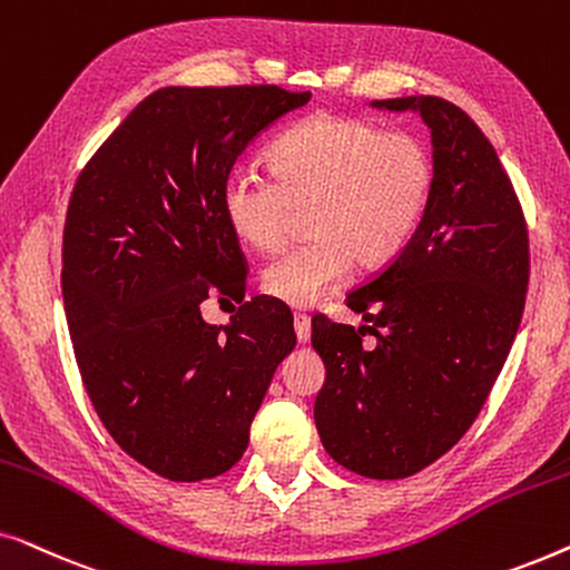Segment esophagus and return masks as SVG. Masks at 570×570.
Here are the masks:
<instances>
[{
	"mask_svg": "<svg viewBox=\"0 0 570 570\" xmlns=\"http://www.w3.org/2000/svg\"><path fill=\"white\" fill-rule=\"evenodd\" d=\"M295 337L298 342L311 340V318L306 314H295Z\"/></svg>",
	"mask_w": 570,
	"mask_h": 570,
	"instance_id": "1",
	"label": "esophagus"
}]
</instances>
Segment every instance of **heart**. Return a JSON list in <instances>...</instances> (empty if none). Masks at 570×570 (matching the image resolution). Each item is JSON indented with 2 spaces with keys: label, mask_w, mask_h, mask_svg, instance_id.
<instances>
[{
  "label": "heart",
  "mask_w": 570,
  "mask_h": 570,
  "mask_svg": "<svg viewBox=\"0 0 570 570\" xmlns=\"http://www.w3.org/2000/svg\"><path fill=\"white\" fill-rule=\"evenodd\" d=\"M272 176L238 168L223 186L233 236L256 254L285 244L295 213L308 209L306 244L267 264L262 287L291 308H311L345 279L350 264L392 262L423 220L435 184L423 139L389 135L355 116L318 114L269 150Z\"/></svg>",
  "instance_id": "obj_1"
}]
</instances>
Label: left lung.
<instances>
[{
  "mask_svg": "<svg viewBox=\"0 0 570 570\" xmlns=\"http://www.w3.org/2000/svg\"><path fill=\"white\" fill-rule=\"evenodd\" d=\"M371 108L425 121L435 184L410 244L347 295L371 326L311 322L326 368L314 420L345 470L402 480L446 454L485 404L521 324L529 240L493 145L462 108L433 96Z\"/></svg>",
  "mask_w": 570,
  "mask_h": 570,
  "instance_id": "left-lung-1",
  "label": "left lung"
}]
</instances>
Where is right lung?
<instances>
[{"label": "right lung", "instance_id": "add662e5", "mask_svg": "<svg viewBox=\"0 0 570 570\" xmlns=\"http://www.w3.org/2000/svg\"><path fill=\"white\" fill-rule=\"evenodd\" d=\"M311 92L160 88L77 178L61 295L82 384L111 439L160 478L199 482L244 456L293 314L272 298L207 325L202 299L244 301L246 267L223 215L233 163Z\"/></svg>", "mask_w": 570, "mask_h": 570}]
</instances>
